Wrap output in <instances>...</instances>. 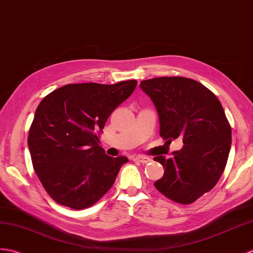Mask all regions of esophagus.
I'll list each match as a JSON object with an SVG mask.
<instances>
[{
	"mask_svg": "<svg viewBox=\"0 0 253 253\" xmlns=\"http://www.w3.org/2000/svg\"><path fill=\"white\" fill-rule=\"evenodd\" d=\"M134 161H138V162H142V164H147V162H150L151 159L148 158V157H144V156H138L135 157V158H133Z\"/></svg>",
	"mask_w": 253,
	"mask_h": 253,
	"instance_id": "esophagus-1",
	"label": "esophagus"
}]
</instances>
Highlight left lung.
<instances>
[{
  "instance_id": "left-lung-1",
  "label": "left lung",
  "mask_w": 253,
  "mask_h": 253,
  "mask_svg": "<svg viewBox=\"0 0 253 253\" xmlns=\"http://www.w3.org/2000/svg\"><path fill=\"white\" fill-rule=\"evenodd\" d=\"M159 115L160 136L183 138L172 157L154 158L165 174L155 187L179 205H189L210 192L226 167L232 127L222 104L204 84L184 77H161L141 82Z\"/></svg>"
}]
</instances>
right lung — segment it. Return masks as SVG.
<instances>
[{
    "label": "right lung",
    "instance_id": "obj_1",
    "mask_svg": "<svg viewBox=\"0 0 253 253\" xmlns=\"http://www.w3.org/2000/svg\"><path fill=\"white\" fill-rule=\"evenodd\" d=\"M136 84V80L67 84L38 106L28 146L33 169L56 203L85 209L114 185L128 159L106 155L99 135L111 112L130 97Z\"/></svg>",
    "mask_w": 253,
    "mask_h": 253
}]
</instances>
